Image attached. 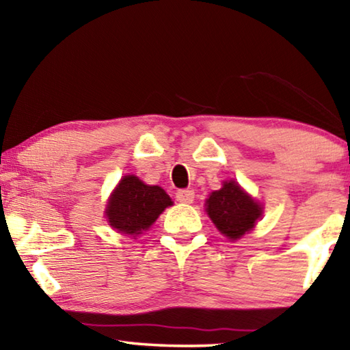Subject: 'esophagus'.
<instances>
[{
  "mask_svg": "<svg viewBox=\"0 0 350 350\" xmlns=\"http://www.w3.org/2000/svg\"><path fill=\"white\" fill-rule=\"evenodd\" d=\"M176 199L179 200L180 204H191L194 199V191L193 189H179L176 193Z\"/></svg>",
  "mask_w": 350,
  "mask_h": 350,
  "instance_id": "esophagus-1",
  "label": "esophagus"
}]
</instances>
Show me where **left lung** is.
<instances>
[{"mask_svg": "<svg viewBox=\"0 0 350 350\" xmlns=\"http://www.w3.org/2000/svg\"><path fill=\"white\" fill-rule=\"evenodd\" d=\"M206 213L224 236L238 239L254 227L262 210L238 183L230 180L210 194L206 199Z\"/></svg>", "mask_w": 350, "mask_h": 350, "instance_id": "left-lung-1", "label": "left lung"}]
</instances>
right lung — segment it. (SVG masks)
Here are the masks:
<instances>
[{"label":"right lung","instance_id":"obj_1","mask_svg":"<svg viewBox=\"0 0 350 350\" xmlns=\"http://www.w3.org/2000/svg\"><path fill=\"white\" fill-rule=\"evenodd\" d=\"M171 204L170 196L161 187L145 185L139 177L125 176L109 199L106 216L120 233L140 234Z\"/></svg>","mask_w":350,"mask_h":350}]
</instances>
